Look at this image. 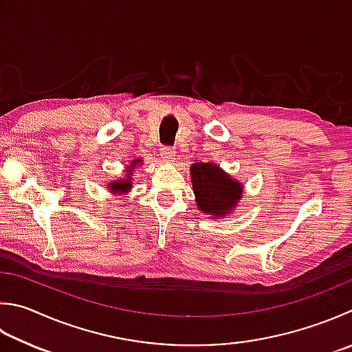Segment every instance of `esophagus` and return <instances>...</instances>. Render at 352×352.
I'll use <instances>...</instances> for the list:
<instances>
[{
  "instance_id": "obj_1",
  "label": "esophagus",
  "mask_w": 352,
  "mask_h": 352,
  "mask_svg": "<svg viewBox=\"0 0 352 352\" xmlns=\"http://www.w3.org/2000/svg\"><path fill=\"white\" fill-rule=\"evenodd\" d=\"M161 155L164 159H167V161H173L176 156V150L173 147H170V145H165V147L161 148Z\"/></svg>"
}]
</instances>
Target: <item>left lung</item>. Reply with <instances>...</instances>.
I'll list each match as a JSON object with an SVG mask.
<instances>
[{"instance_id": "left-lung-1", "label": "left lung", "mask_w": 352, "mask_h": 352, "mask_svg": "<svg viewBox=\"0 0 352 352\" xmlns=\"http://www.w3.org/2000/svg\"><path fill=\"white\" fill-rule=\"evenodd\" d=\"M191 182L197 207L207 214H227L242 196V185L225 175L214 164L191 165Z\"/></svg>"}]
</instances>
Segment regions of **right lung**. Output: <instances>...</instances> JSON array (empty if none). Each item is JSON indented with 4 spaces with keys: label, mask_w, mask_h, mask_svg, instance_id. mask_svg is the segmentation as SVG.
Masks as SVG:
<instances>
[{
    "label": "right lung",
    "mask_w": 352,
    "mask_h": 352,
    "mask_svg": "<svg viewBox=\"0 0 352 352\" xmlns=\"http://www.w3.org/2000/svg\"><path fill=\"white\" fill-rule=\"evenodd\" d=\"M139 162V159L138 161H133V164H131V167L129 168V171H127V176H129V179H125V181H116V182H111L110 184V188L113 190V191H125V190H129L130 187H131V175H133V168L136 167L135 164H138Z\"/></svg>",
    "instance_id": "add662e5"
}]
</instances>
